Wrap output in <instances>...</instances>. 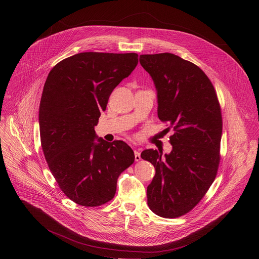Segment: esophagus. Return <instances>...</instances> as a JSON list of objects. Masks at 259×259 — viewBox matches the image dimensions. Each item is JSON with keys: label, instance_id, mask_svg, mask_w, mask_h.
Instances as JSON below:
<instances>
[{"label": "esophagus", "instance_id": "34e87169", "mask_svg": "<svg viewBox=\"0 0 259 259\" xmlns=\"http://www.w3.org/2000/svg\"><path fill=\"white\" fill-rule=\"evenodd\" d=\"M135 160L140 161L141 160V153L138 150H135Z\"/></svg>", "mask_w": 259, "mask_h": 259}]
</instances>
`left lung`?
<instances>
[{
    "label": "left lung",
    "mask_w": 259,
    "mask_h": 259,
    "mask_svg": "<svg viewBox=\"0 0 259 259\" xmlns=\"http://www.w3.org/2000/svg\"><path fill=\"white\" fill-rule=\"evenodd\" d=\"M140 63L153 80L159 119L175 131L169 153L149 148L141 154L155 168L148 204L155 214L175 219L191 210L217 177L222 111L211 81L194 64L170 53L141 55Z\"/></svg>",
    "instance_id": "1"
}]
</instances>
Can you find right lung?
<instances>
[{"label":"right lung","instance_id":"1","mask_svg":"<svg viewBox=\"0 0 259 259\" xmlns=\"http://www.w3.org/2000/svg\"><path fill=\"white\" fill-rule=\"evenodd\" d=\"M138 63L136 53H79L47 77L38 111L41 148L60 188L79 205L110 201L119 175L135 161L131 147L106 142L95 126L113 89Z\"/></svg>","mask_w":259,"mask_h":259}]
</instances>
